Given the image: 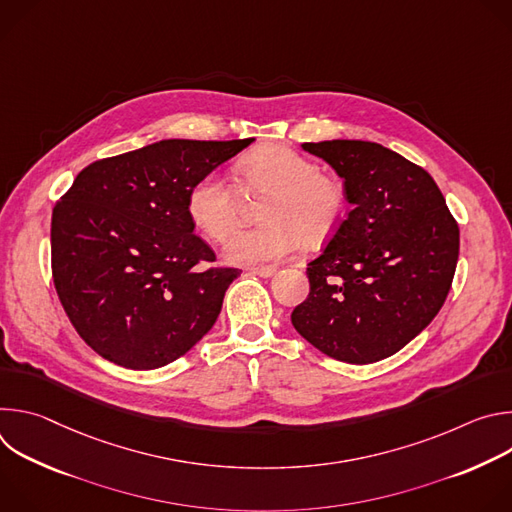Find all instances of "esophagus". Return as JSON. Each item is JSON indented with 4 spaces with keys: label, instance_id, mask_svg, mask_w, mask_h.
I'll return each instance as SVG.
<instances>
[{
    "label": "esophagus",
    "instance_id": "esophagus-1",
    "mask_svg": "<svg viewBox=\"0 0 512 512\" xmlns=\"http://www.w3.org/2000/svg\"><path fill=\"white\" fill-rule=\"evenodd\" d=\"M249 273L259 275V277H273L277 273V269L275 267H253V269H249Z\"/></svg>",
    "mask_w": 512,
    "mask_h": 512
}]
</instances>
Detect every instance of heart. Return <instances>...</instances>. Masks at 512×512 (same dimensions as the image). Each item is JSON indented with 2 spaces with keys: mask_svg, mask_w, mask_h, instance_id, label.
<instances>
[{
  "mask_svg": "<svg viewBox=\"0 0 512 512\" xmlns=\"http://www.w3.org/2000/svg\"><path fill=\"white\" fill-rule=\"evenodd\" d=\"M237 176L247 194H269L259 229L231 235L225 257L239 265H261L294 253L302 241L320 245L340 227L346 214L344 184L322 174L318 164L285 145H261L247 154ZM237 192L221 176L208 174L188 192L186 214L210 241H225L237 223Z\"/></svg>",
  "mask_w": 512,
  "mask_h": 512,
  "instance_id": "heart-1",
  "label": "heart"
}]
</instances>
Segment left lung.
I'll use <instances>...</instances> for the list:
<instances>
[{"instance_id": "8db88e82", "label": "left lung", "mask_w": 512, "mask_h": 512, "mask_svg": "<svg viewBox=\"0 0 512 512\" xmlns=\"http://www.w3.org/2000/svg\"><path fill=\"white\" fill-rule=\"evenodd\" d=\"M342 180L350 210L308 263L310 294L291 324L330 358L369 364L399 352L442 310L460 229L433 178L381 143H302Z\"/></svg>"}]
</instances>
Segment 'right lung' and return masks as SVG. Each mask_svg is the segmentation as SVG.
<instances>
[{"label":"right lung","instance_id":"1","mask_svg":"<svg viewBox=\"0 0 512 512\" xmlns=\"http://www.w3.org/2000/svg\"><path fill=\"white\" fill-rule=\"evenodd\" d=\"M255 139H162L87 166L52 210V277L81 338L133 371L166 367L216 322L239 269L186 214L190 188Z\"/></svg>","mask_w":512,"mask_h":512}]
</instances>
